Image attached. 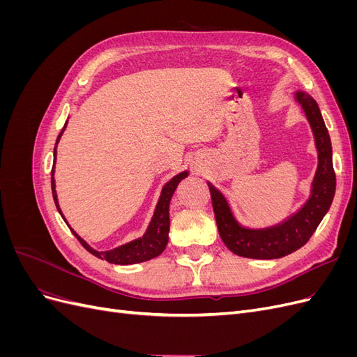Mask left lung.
<instances>
[{"instance_id": "left-lung-1", "label": "left lung", "mask_w": 357, "mask_h": 357, "mask_svg": "<svg viewBox=\"0 0 357 357\" xmlns=\"http://www.w3.org/2000/svg\"><path fill=\"white\" fill-rule=\"evenodd\" d=\"M295 100L304 110L314 134L319 164L311 183L308 201L282 223L262 229L244 228L236 222L223 193L208 181L215 223L225 245L235 255L250 259H278L296 252L314 234L329 211L335 195L332 144L316 100L304 91L295 92Z\"/></svg>"}]
</instances>
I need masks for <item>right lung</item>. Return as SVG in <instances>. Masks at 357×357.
Instances as JSON below:
<instances>
[{"label":"right lung","mask_w":357,"mask_h":357,"mask_svg":"<svg viewBox=\"0 0 357 357\" xmlns=\"http://www.w3.org/2000/svg\"><path fill=\"white\" fill-rule=\"evenodd\" d=\"M66 125H63L61 134L56 138V146L61 139L62 132L66 131ZM56 146L55 150H53V168H52V193H53V199H55L56 204V208L59 211V214L62 215V219L66 220L63 218V214L59 208V204H58V195H56V185H55V178H53V174H55V162H56ZM189 176L188 171H183L180 174L172 177L167 185L162 188L160 192V197L159 201L156 204V208L153 213V218L149 223V228L144 232V235L142 238H137L131 243H126L123 245H119L113 250H107V252H96L93 248L86 243L83 238L75 234L74 229H71V226L68 225V222L66 220V223L68 225V228L71 229V232L74 234L75 238H77L82 245L88 250L89 253H92L93 256L100 257V259H105L107 262L110 264H116V265H132V264H139V262H146L150 261V259H153L156 256H159L162 252L165 250L167 243H168V232H169V202L172 195H174V192L178 186V183L186 178Z\"/></svg>","instance_id":"add662e5"}]
</instances>
